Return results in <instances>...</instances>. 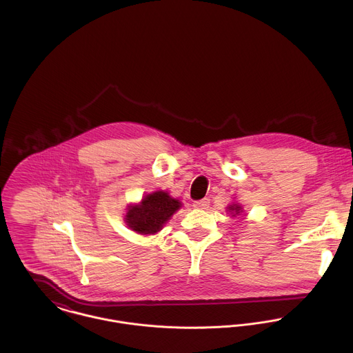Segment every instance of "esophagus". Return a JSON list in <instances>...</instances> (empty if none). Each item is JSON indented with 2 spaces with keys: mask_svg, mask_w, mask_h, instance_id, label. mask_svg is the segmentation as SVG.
Returning <instances> with one entry per match:
<instances>
[{
  "mask_svg": "<svg viewBox=\"0 0 353 353\" xmlns=\"http://www.w3.org/2000/svg\"><path fill=\"white\" fill-rule=\"evenodd\" d=\"M193 206H194L196 209H206V208L209 206V200H208V199H203V200H200V201H194Z\"/></svg>",
  "mask_w": 353,
  "mask_h": 353,
  "instance_id": "34e87169",
  "label": "esophagus"
}]
</instances>
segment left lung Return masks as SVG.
<instances>
[{"mask_svg": "<svg viewBox=\"0 0 353 353\" xmlns=\"http://www.w3.org/2000/svg\"><path fill=\"white\" fill-rule=\"evenodd\" d=\"M227 212L232 216V217H236L239 214H242L243 212V206L239 203V202H232L231 205L227 206Z\"/></svg>", "mask_w": 353, "mask_h": 353, "instance_id": "left-lung-1", "label": "left lung"}]
</instances>
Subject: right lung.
<instances>
[{"instance_id": "1", "label": "right lung", "mask_w": 353, "mask_h": 353, "mask_svg": "<svg viewBox=\"0 0 353 353\" xmlns=\"http://www.w3.org/2000/svg\"><path fill=\"white\" fill-rule=\"evenodd\" d=\"M182 206L178 199L170 196L168 192L156 190L145 194L139 203H129L126 208V225L140 235H154L172 214Z\"/></svg>"}]
</instances>
